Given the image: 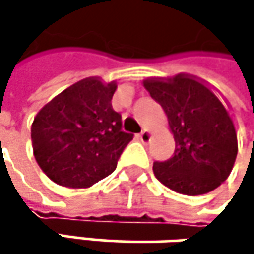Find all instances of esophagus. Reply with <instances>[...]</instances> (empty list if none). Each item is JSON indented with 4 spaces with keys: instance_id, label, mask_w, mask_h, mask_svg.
I'll list each match as a JSON object with an SVG mask.
<instances>
[{
    "instance_id": "obj_1",
    "label": "esophagus",
    "mask_w": 254,
    "mask_h": 254,
    "mask_svg": "<svg viewBox=\"0 0 254 254\" xmlns=\"http://www.w3.org/2000/svg\"><path fill=\"white\" fill-rule=\"evenodd\" d=\"M138 139H139L142 144H147V142H150V139H151V133H150L148 130H142V132L138 135Z\"/></svg>"
}]
</instances>
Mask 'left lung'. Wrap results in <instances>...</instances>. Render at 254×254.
I'll return each instance as SVG.
<instances>
[{"mask_svg":"<svg viewBox=\"0 0 254 254\" xmlns=\"http://www.w3.org/2000/svg\"><path fill=\"white\" fill-rule=\"evenodd\" d=\"M144 86L163 107L175 138L174 156L153 163L156 178L185 195L218 188L229 177L238 151L235 127L224 104L200 80L185 75L144 80Z\"/></svg>","mask_w":254,"mask_h":254,"instance_id":"left-lung-1","label":"left lung"}]
</instances>
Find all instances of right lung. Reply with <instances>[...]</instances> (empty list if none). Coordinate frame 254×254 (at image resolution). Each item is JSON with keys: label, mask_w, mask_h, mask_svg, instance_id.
<instances>
[{"label": "right lung", "mask_w": 254, "mask_h": 254, "mask_svg": "<svg viewBox=\"0 0 254 254\" xmlns=\"http://www.w3.org/2000/svg\"><path fill=\"white\" fill-rule=\"evenodd\" d=\"M116 83L88 77L41 109L32 124L33 154L44 174L59 185L86 188L118 166L132 133L113 110Z\"/></svg>", "instance_id": "1"}]
</instances>
